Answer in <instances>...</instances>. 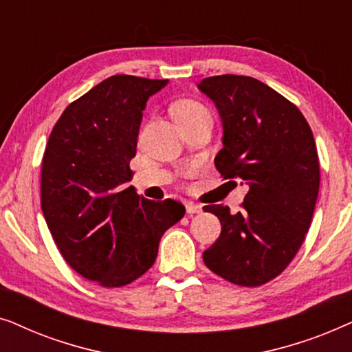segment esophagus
<instances>
[{
    "label": "esophagus",
    "instance_id": "1",
    "mask_svg": "<svg viewBox=\"0 0 352 352\" xmlns=\"http://www.w3.org/2000/svg\"><path fill=\"white\" fill-rule=\"evenodd\" d=\"M186 211H187V214L200 213L201 205H197V204H194V201H187V204H186Z\"/></svg>",
    "mask_w": 352,
    "mask_h": 352
}]
</instances>
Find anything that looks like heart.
<instances>
[{
    "label": "heart",
    "instance_id": "b5f03b06",
    "mask_svg": "<svg viewBox=\"0 0 352 352\" xmlns=\"http://www.w3.org/2000/svg\"><path fill=\"white\" fill-rule=\"evenodd\" d=\"M173 115H175L176 122H181V120H187V118H194V117H200V115H208L206 109L197 100H179L173 105Z\"/></svg>",
    "mask_w": 352,
    "mask_h": 352
}]
</instances>
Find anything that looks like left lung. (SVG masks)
Instances as JSON below:
<instances>
[{
	"label": "left lung",
	"instance_id": "8db88e82",
	"mask_svg": "<svg viewBox=\"0 0 352 352\" xmlns=\"http://www.w3.org/2000/svg\"><path fill=\"white\" fill-rule=\"evenodd\" d=\"M199 89L223 122L216 170L250 187L239 213L204 206L221 223L204 261L230 283L259 287L285 271L311 226L320 182L314 136L295 104L252 76H208Z\"/></svg>",
	"mask_w": 352,
	"mask_h": 352
}]
</instances>
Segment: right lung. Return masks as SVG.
<instances>
[{"mask_svg": "<svg viewBox=\"0 0 352 352\" xmlns=\"http://www.w3.org/2000/svg\"><path fill=\"white\" fill-rule=\"evenodd\" d=\"M168 85L113 75L72 102L52 128L41 163V210L69 266L115 288L155 263L162 235L184 205L141 197L129 162L147 99Z\"/></svg>", "mask_w": 352, "mask_h": 352, "instance_id": "obj_1", "label": "right lung"}]
</instances>
